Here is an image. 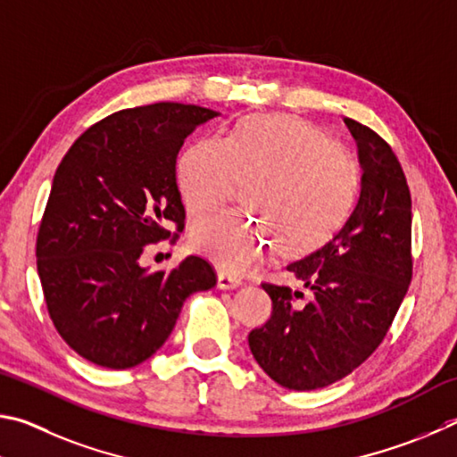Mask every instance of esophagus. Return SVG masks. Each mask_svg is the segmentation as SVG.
Returning <instances> with one entry per match:
<instances>
[{"mask_svg":"<svg viewBox=\"0 0 457 457\" xmlns=\"http://www.w3.org/2000/svg\"><path fill=\"white\" fill-rule=\"evenodd\" d=\"M243 285V278L233 273H227V270H219V287L220 289H237V287Z\"/></svg>","mask_w":457,"mask_h":457,"instance_id":"esophagus-1","label":"esophagus"}]
</instances>
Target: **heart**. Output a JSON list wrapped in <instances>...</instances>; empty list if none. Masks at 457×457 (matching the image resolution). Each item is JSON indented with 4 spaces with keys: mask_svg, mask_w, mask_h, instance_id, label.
Wrapping results in <instances>:
<instances>
[{
    "mask_svg": "<svg viewBox=\"0 0 457 457\" xmlns=\"http://www.w3.org/2000/svg\"><path fill=\"white\" fill-rule=\"evenodd\" d=\"M259 216L222 211L192 227V245L216 265L243 273L273 253L303 254L341 233L353 214L361 170L351 152L297 118L246 116L224 138L204 136L182 152L176 184L192 216L212 211L238 180Z\"/></svg>",
    "mask_w": 457,
    "mask_h": 457,
    "instance_id": "obj_1",
    "label": "heart"
}]
</instances>
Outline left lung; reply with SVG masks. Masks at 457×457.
I'll return each instance as SVG.
<instances>
[{"label": "left lung", "mask_w": 457, "mask_h": 457, "mask_svg": "<svg viewBox=\"0 0 457 457\" xmlns=\"http://www.w3.org/2000/svg\"><path fill=\"white\" fill-rule=\"evenodd\" d=\"M363 168L361 195L341 233L291 262L311 301L291 287L262 283L273 301L269 321L249 333L257 363L278 386H331L367 361L386 339L410 289L411 195L395 152L357 120H345Z\"/></svg>", "instance_id": "8db88e82"}]
</instances>
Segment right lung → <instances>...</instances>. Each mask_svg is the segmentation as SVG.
<instances>
[{
	"instance_id": "obj_1",
	"label": "right lung",
	"mask_w": 457,
	"mask_h": 457,
	"mask_svg": "<svg viewBox=\"0 0 457 457\" xmlns=\"http://www.w3.org/2000/svg\"><path fill=\"white\" fill-rule=\"evenodd\" d=\"M214 116L179 102L120 110L62 158L37 230V275L55 331L87 361L108 370L146 361L188 295L216 285L203 257L154 273L138 265L146 245H174L182 233L176 154Z\"/></svg>"
}]
</instances>
